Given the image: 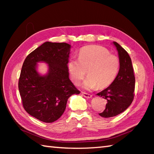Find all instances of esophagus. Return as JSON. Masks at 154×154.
<instances>
[{"instance_id":"34e87169","label":"esophagus","mask_w":154,"mask_h":154,"mask_svg":"<svg viewBox=\"0 0 154 154\" xmlns=\"http://www.w3.org/2000/svg\"><path fill=\"white\" fill-rule=\"evenodd\" d=\"M82 95L84 96V97L85 98H90L92 96V94H88V93H86V92H82Z\"/></svg>"}]
</instances>
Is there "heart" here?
Here are the masks:
<instances>
[{
  "label": "heart",
  "instance_id": "1",
  "mask_svg": "<svg viewBox=\"0 0 154 154\" xmlns=\"http://www.w3.org/2000/svg\"><path fill=\"white\" fill-rule=\"evenodd\" d=\"M119 66L118 57L98 45L84 47L79 51L78 60L71 58L68 62V69L75 85L84 78L87 71L88 77L83 83L87 90L109 87L116 78Z\"/></svg>",
  "mask_w": 154,
  "mask_h": 154
}]
</instances>
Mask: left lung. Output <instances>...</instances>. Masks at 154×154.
<instances>
[{
  "label": "left lung",
  "mask_w": 154,
  "mask_h": 154,
  "mask_svg": "<svg viewBox=\"0 0 154 154\" xmlns=\"http://www.w3.org/2000/svg\"><path fill=\"white\" fill-rule=\"evenodd\" d=\"M118 51L120 66L118 75L108 88L97 94L107 100L106 107L98 113L103 118H111L124 112L134 99L135 77L131 58L118 43L113 42Z\"/></svg>",
  "instance_id": "left-lung-1"
}]
</instances>
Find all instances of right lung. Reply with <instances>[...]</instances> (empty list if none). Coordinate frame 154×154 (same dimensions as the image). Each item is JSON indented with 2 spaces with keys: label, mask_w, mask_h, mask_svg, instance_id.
I'll return each mask as SVG.
<instances>
[{
  "label": "right lung",
  "mask_w": 154,
  "mask_h": 154,
  "mask_svg": "<svg viewBox=\"0 0 154 154\" xmlns=\"http://www.w3.org/2000/svg\"><path fill=\"white\" fill-rule=\"evenodd\" d=\"M71 45L66 43L45 42L28 54L23 63L18 82L25 111L41 122L51 123L65 111L69 98L80 91L69 79V62ZM48 64V74L36 71V63Z\"/></svg>",
  "instance_id": "add662e5"
}]
</instances>
